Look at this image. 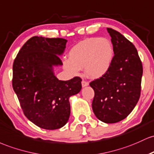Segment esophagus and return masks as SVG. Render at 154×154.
<instances>
[{"mask_svg": "<svg viewBox=\"0 0 154 154\" xmlns=\"http://www.w3.org/2000/svg\"><path fill=\"white\" fill-rule=\"evenodd\" d=\"M82 87H85V86H87L88 85H89V82L83 80L82 82Z\"/></svg>", "mask_w": 154, "mask_h": 154, "instance_id": "esophagus-1", "label": "esophagus"}]
</instances>
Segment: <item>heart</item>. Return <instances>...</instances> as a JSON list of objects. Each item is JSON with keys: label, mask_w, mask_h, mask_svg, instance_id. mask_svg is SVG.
Instances as JSON below:
<instances>
[{"label": "heart", "mask_w": 154, "mask_h": 154, "mask_svg": "<svg viewBox=\"0 0 154 154\" xmlns=\"http://www.w3.org/2000/svg\"><path fill=\"white\" fill-rule=\"evenodd\" d=\"M114 56L111 41L105 38H89L75 44L63 60V67L69 73L76 75L84 68L86 75L99 79L109 70Z\"/></svg>", "instance_id": "1"}]
</instances>
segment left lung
<instances>
[{"label":"left lung","instance_id":"left-lung-1","mask_svg":"<svg viewBox=\"0 0 154 154\" xmlns=\"http://www.w3.org/2000/svg\"><path fill=\"white\" fill-rule=\"evenodd\" d=\"M114 56L103 76L91 82L92 109L101 122L113 124L127 118L137 105L141 89L143 65L135 46L118 31L107 28Z\"/></svg>","mask_w":154,"mask_h":154}]
</instances>
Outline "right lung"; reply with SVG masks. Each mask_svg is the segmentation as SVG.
Masks as SVG:
<instances>
[{"mask_svg": "<svg viewBox=\"0 0 154 154\" xmlns=\"http://www.w3.org/2000/svg\"><path fill=\"white\" fill-rule=\"evenodd\" d=\"M67 40L34 36L20 50L13 64L12 86L24 114L45 129L65 126L70 114L69 98L82 89V79L61 81L54 67L63 65Z\"/></svg>", "mask_w": 154, "mask_h": 154, "instance_id": "right-lung-1", "label": "right lung"}]
</instances>
